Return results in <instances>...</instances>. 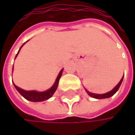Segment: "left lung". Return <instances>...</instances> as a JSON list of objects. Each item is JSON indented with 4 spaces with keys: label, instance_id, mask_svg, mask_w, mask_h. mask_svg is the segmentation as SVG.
Listing matches in <instances>:
<instances>
[{
    "label": "left lung",
    "instance_id": "1",
    "mask_svg": "<svg viewBox=\"0 0 135 135\" xmlns=\"http://www.w3.org/2000/svg\"><path fill=\"white\" fill-rule=\"evenodd\" d=\"M124 76V75H123ZM123 76L121 78V80H120V81L118 83V84L113 89V90H111L110 91H109V92H107V93H105V94H94V93H91V92H90L89 91H88L86 88H85V91H86V92L88 94L89 96H91V97H92V98H97V99H102V98H110V97H112L113 94H115L117 91H118V89H119V88L120 87V85H121V83L122 81H123Z\"/></svg>",
    "mask_w": 135,
    "mask_h": 135
}]
</instances>
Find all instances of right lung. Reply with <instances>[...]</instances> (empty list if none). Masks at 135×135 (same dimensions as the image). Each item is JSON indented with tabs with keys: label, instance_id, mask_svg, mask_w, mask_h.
Returning a JSON list of instances; mask_svg holds the SVG:
<instances>
[{
	"label": "right lung",
	"instance_id": "obj_1",
	"mask_svg": "<svg viewBox=\"0 0 135 135\" xmlns=\"http://www.w3.org/2000/svg\"><path fill=\"white\" fill-rule=\"evenodd\" d=\"M25 44V43L22 45V47ZM22 47H20V49L22 48ZM20 49L18 50L15 58L17 57L18 54L19 53V51ZM62 71H63V69H61V71L59 72L56 80H55V82L54 83V84L52 85V87L51 88H49L48 90L45 91H26V90H23L20 88H18V86H16L15 84H13L15 89L19 92V94H21L22 97H24L26 100L28 101H30V102H43V101H45V100H47L49 99L51 97H52V95L54 94V93L55 92L57 88H58V85H59V79L62 74ZM12 72H13V68H12Z\"/></svg>",
	"mask_w": 135,
	"mask_h": 135
}]
</instances>
